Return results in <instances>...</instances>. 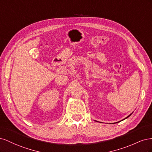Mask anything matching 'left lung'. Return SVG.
<instances>
[{
    "mask_svg": "<svg viewBox=\"0 0 152 152\" xmlns=\"http://www.w3.org/2000/svg\"><path fill=\"white\" fill-rule=\"evenodd\" d=\"M131 114H132V113H131ZM131 114H130V115H129V116H127V117H126V118H124V119H126V118H128V117H129V116H131ZM124 119H123V120H124Z\"/></svg>",
    "mask_w": 152,
    "mask_h": 152,
    "instance_id": "left-lung-1",
    "label": "left lung"
}]
</instances>
